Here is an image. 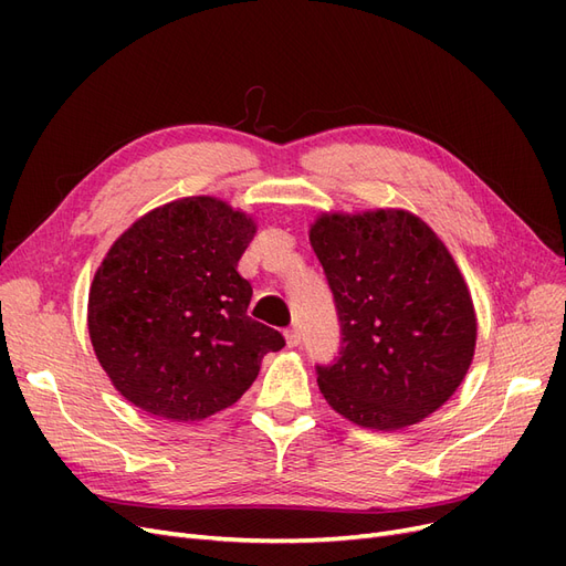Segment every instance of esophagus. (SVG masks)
Masks as SVG:
<instances>
[{
  "instance_id": "34e87169",
  "label": "esophagus",
  "mask_w": 566,
  "mask_h": 566,
  "mask_svg": "<svg viewBox=\"0 0 566 566\" xmlns=\"http://www.w3.org/2000/svg\"><path fill=\"white\" fill-rule=\"evenodd\" d=\"M285 342H287V347H300L302 333H300L297 328H287V331H285Z\"/></svg>"
}]
</instances>
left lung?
<instances>
[{
  "mask_svg": "<svg viewBox=\"0 0 566 566\" xmlns=\"http://www.w3.org/2000/svg\"><path fill=\"white\" fill-rule=\"evenodd\" d=\"M310 241L339 321L337 356L316 364L325 401L370 430L434 413L465 378L476 339L449 250L403 210L323 214Z\"/></svg>",
  "mask_w": 566,
  "mask_h": 566,
  "instance_id": "1",
  "label": "left lung"
}]
</instances>
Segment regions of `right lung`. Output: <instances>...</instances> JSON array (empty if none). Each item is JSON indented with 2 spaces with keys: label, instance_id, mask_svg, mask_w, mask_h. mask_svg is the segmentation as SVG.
<instances>
[{
  "label": "right lung",
  "instance_id": "obj_1",
  "mask_svg": "<svg viewBox=\"0 0 566 566\" xmlns=\"http://www.w3.org/2000/svg\"><path fill=\"white\" fill-rule=\"evenodd\" d=\"M252 219L214 198H184L117 238L90 293L98 364L127 401L165 420H202L243 397L285 337L248 316L238 260Z\"/></svg>",
  "mask_w": 566,
  "mask_h": 566
}]
</instances>
